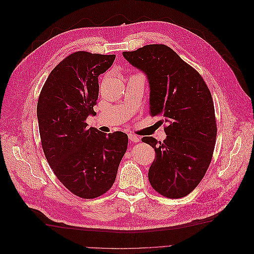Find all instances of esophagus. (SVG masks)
Here are the masks:
<instances>
[{
	"label": "esophagus",
	"mask_w": 254,
	"mask_h": 254,
	"mask_svg": "<svg viewBox=\"0 0 254 254\" xmlns=\"http://www.w3.org/2000/svg\"><path fill=\"white\" fill-rule=\"evenodd\" d=\"M128 137L130 139L131 142H139L140 141V137H138L135 134H128Z\"/></svg>",
	"instance_id": "34e87169"
}]
</instances>
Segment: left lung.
<instances>
[{
  "instance_id": "left-lung-1",
  "label": "left lung",
  "mask_w": 254,
  "mask_h": 254,
  "mask_svg": "<svg viewBox=\"0 0 254 254\" xmlns=\"http://www.w3.org/2000/svg\"><path fill=\"white\" fill-rule=\"evenodd\" d=\"M150 87V112L166 123V138L141 140L155 148L148 181L162 196L182 198L195 189L212 159L216 121L211 93L200 73L166 45L123 52Z\"/></svg>"
}]
</instances>
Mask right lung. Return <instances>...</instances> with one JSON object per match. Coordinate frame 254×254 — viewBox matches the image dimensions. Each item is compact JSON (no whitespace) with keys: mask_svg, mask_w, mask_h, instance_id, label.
<instances>
[{"mask_svg":"<svg viewBox=\"0 0 254 254\" xmlns=\"http://www.w3.org/2000/svg\"><path fill=\"white\" fill-rule=\"evenodd\" d=\"M115 57L85 51L68 55L50 72L38 101L45 157L62 184L84 199L99 197L112 188L127 151L126 133L107 134L86 123L96 115L99 74L112 66Z\"/></svg>","mask_w":254,"mask_h":254,"instance_id":"right-lung-1","label":"right lung"}]
</instances>
